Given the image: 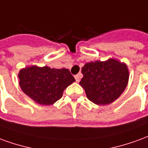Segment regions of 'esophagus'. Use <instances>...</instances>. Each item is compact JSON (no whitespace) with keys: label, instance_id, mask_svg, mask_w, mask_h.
<instances>
[{"label":"esophagus","instance_id":"esophagus-1","mask_svg":"<svg viewBox=\"0 0 148 148\" xmlns=\"http://www.w3.org/2000/svg\"><path fill=\"white\" fill-rule=\"evenodd\" d=\"M81 77H82V74H77V75H75V76H74V77H75V80H76V82H78L80 81Z\"/></svg>","mask_w":148,"mask_h":148}]
</instances>
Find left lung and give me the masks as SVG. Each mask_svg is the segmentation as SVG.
Listing matches in <instances>:
<instances>
[{
	"label": "left lung",
	"instance_id": "obj_1",
	"mask_svg": "<svg viewBox=\"0 0 148 148\" xmlns=\"http://www.w3.org/2000/svg\"><path fill=\"white\" fill-rule=\"evenodd\" d=\"M82 73L83 77L79 84L87 98L98 106L109 105L117 99L125 90L129 77L127 65L113 58L86 63Z\"/></svg>",
	"mask_w": 148,
	"mask_h": 148
}]
</instances>
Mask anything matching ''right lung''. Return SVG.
I'll list each match as a JSON object with an SVG mask.
<instances>
[{
	"mask_svg": "<svg viewBox=\"0 0 148 148\" xmlns=\"http://www.w3.org/2000/svg\"><path fill=\"white\" fill-rule=\"evenodd\" d=\"M18 77L21 90L42 106H51L62 96L65 89L75 82L68 69L37 66L21 69Z\"/></svg>",
	"mask_w": 148,
	"mask_h": 148,
	"instance_id": "add662e5",
	"label": "right lung"
}]
</instances>
